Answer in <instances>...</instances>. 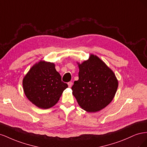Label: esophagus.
I'll return each mask as SVG.
<instances>
[{"instance_id":"esophagus-1","label":"esophagus","mask_w":147,"mask_h":147,"mask_svg":"<svg viewBox=\"0 0 147 147\" xmlns=\"http://www.w3.org/2000/svg\"><path fill=\"white\" fill-rule=\"evenodd\" d=\"M72 84H73V83H72V82H69V83H68V86H69V87H70V88L72 87Z\"/></svg>"}]
</instances>
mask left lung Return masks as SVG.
I'll list each match as a JSON object with an SVG mask.
<instances>
[{
	"mask_svg": "<svg viewBox=\"0 0 147 147\" xmlns=\"http://www.w3.org/2000/svg\"><path fill=\"white\" fill-rule=\"evenodd\" d=\"M78 67L79 78L72 87L78 105L88 112L105 108L113 100L118 86L113 72L92 55Z\"/></svg>",
	"mask_w": 147,
	"mask_h": 147,
	"instance_id": "1",
	"label": "left lung"
}]
</instances>
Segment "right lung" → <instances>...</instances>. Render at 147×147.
Returning <instances> with one entry per match:
<instances>
[{"mask_svg": "<svg viewBox=\"0 0 147 147\" xmlns=\"http://www.w3.org/2000/svg\"><path fill=\"white\" fill-rule=\"evenodd\" d=\"M28 99L38 107L47 109L59 100L67 84L61 80L53 63L40 61L35 64L23 80Z\"/></svg>", "mask_w": 147, "mask_h": 147, "instance_id": "right-lung-1", "label": "right lung"}]
</instances>
